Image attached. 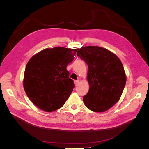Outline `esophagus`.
Returning <instances> with one entry per match:
<instances>
[{"label":"esophagus","mask_w":149,"mask_h":149,"mask_svg":"<svg viewBox=\"0 0 149 149\" xmlns=\"http://www.w3.org/2000/svg\"><path fill=\"white\" fill-rule=\"evenodd\" d=\"M79 80L74 81V84H75V86H77L79 84Z\"/></svg>","instance_id":"34e87169"}]
</instances>
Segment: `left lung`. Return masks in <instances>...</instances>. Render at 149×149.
<instances>
[{
  "label": "left lung",
  "instance_id": "obj_1",
  "mask_svg": "<svg viewBox=\"0 0 149 149\" xmlns=\"http://www.w3.org/2000/svg\"><path fill=\"white\" fill-rule=\"evenodd\" d=\"M77 56L88 65V93L83 102L89 109L102 112L118 102L123 92L126 76L123 64L115 54L100 47L78 49Z\"/></svg>",
  "mask_w": 149,
  "mask_h": 149
}]
</instances>
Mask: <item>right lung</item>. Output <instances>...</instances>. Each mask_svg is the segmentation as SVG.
<instances>
[{"label": "right lung", "instance_id": "add662e5", "mask_svg": "<svg viewBox=\"0 0 149 149\" xmlns=\"http://www.w3.org/2000/svg\"><path fill=\"white\" fill-rule=\"evenodd\" d=\"M78 48L55 47L38 52L26 64L24 88L30 100L40 109H60L75 85L66 66L73 61Z\"/></svg>", "mask_w": 149, "mask_h": 149}]
</instances>
